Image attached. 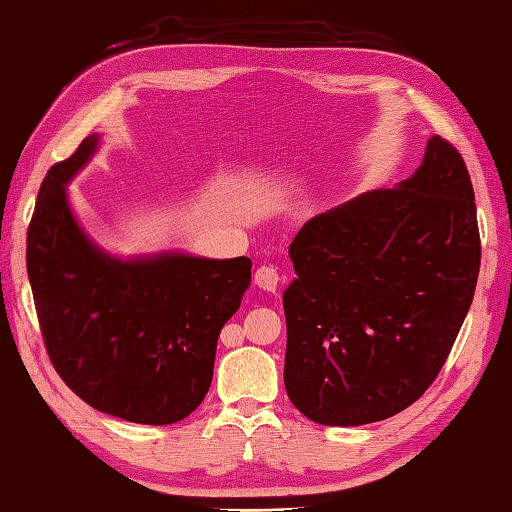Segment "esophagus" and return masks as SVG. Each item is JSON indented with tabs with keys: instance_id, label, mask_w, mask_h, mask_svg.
<instances>
[{
	"instance_id": "obj_1",
	"label": "esophagus",
	"mask_w": 512,
	"mask_h": 512,
	"mask_svg": "<svg viewBox=\"0 0 512 512\" xmlns=\"http://www.w3.org/2000/svg\"><path fill=\"white\" fill-rule=\"evenodd\" d=\"M254 282H256V285H258L260 289H263V291H271V293H274V291L280 287V274H278V269L271 267V265L258 267L256 274H254Z\"/></svg>"
}]
</instances>
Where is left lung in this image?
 Wrapping results in <instances>:
<instances>
[{
    "label": "left lung",
    "mask_w": 512,
    "mask_h": 512,
    "mask_svg": "<svg viewBox=\"0 0 512 512\" xmlns=\"http://www.w3.org/2000/svg\"><path fill=\"white\" fill-rule=\"evenodd\" d=\"M469 170L440 135L394 188L370 190L302 225L285 388L320 425L355 427L403 412L425 394L456 342L480 274Z\"/></svg>",
    "instance_id": "obj_1"
}]
</instances>
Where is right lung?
Masks as SVG:
<instances>
[{"label": "right lung", "mask_w": 512, "mask_h": 512, "mask_svg": "<svg viewBox=\"0 0 512 512\" xmlns=\"http://www.w3.org/2000/svg\"><path fill=\"white\" fill-rule=\"evenodd\" d=\"M89 135L45 175L26 263L41 335L76 396L142 425L186 418L208 394L223 324L252 280L247 256L162 252L122 260L74 219L67 184L98 149Z\"/></svg>", "instance_id": "1"}]
</instances>
